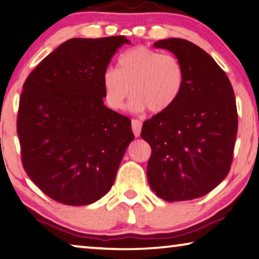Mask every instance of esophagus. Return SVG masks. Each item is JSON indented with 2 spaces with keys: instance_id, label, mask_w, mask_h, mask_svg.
Wrapping results in <instances>:
<instances>
[{
  "instance_id": "1",
  "label": "esophagus",
  "mask_w": 259,
  "mask_h": 259,
  "mask_svg": "<svg viewBox=\"0 0 259 259\" xmlns=\"http://www.w3.org/2000/svg\"><path fill=\"white\" fill-rule=\"evenodd\" d=\"M142 122L139 120H131V128H133V131L135 134V136L138 137L141 135L142 131Z\"/></svg>"
}]
</instances>
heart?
<instances>
[{"label": "heart", "mask_w": 259, "mask_h": 259, "mask_svg": "<svg viewBox=\"0 0 259 259\" xmlns=\"http://www.w3.org/2000/svg\"><path fill=\"white\" fill-rule=\"evenodd\" d=\"M184 79L183 64L178 57L137 46L120 56L118 69L104 71L105 101L110 109L120 110L131 92L130 108L134 112L149 109L152 114H161L178 101Z\"/></svg>", "instance_id": "obj_1"}]
</instances>
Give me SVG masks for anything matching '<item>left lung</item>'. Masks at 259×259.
I'll list each match as a JSON object with an SVG mask.
<instances>
[{"instance_id":"1","label":"left lung","mask_w":259,"mask_h":259,"mask_svg":"<svg viewBox=\"0 0 259 259\" xmlns=\"http://www.w3.org/2000/svg\"><path fill=\"white\" fill-rule=\"evenodd\" d=\"M181 61L186 73L178 101L143 124L151 146L147 181L167 202L199 198L227 176L237 134L234 90L215 61L190 41L169 38L153 44Z\"/></svg>"}]
</instances>
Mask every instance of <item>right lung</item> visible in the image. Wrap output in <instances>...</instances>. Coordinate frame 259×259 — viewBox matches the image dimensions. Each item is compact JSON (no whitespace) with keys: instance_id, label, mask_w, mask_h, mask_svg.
<instances>
[{"instance_id":"right-lung-1","label":"right lung","mask_w":259,"mask_h":259,"mask_svg":"<svg viewBox=\"0 0 259 259\" xmlns=\"http://www.w3.org/2000/svg\"><path fill=\"white\" fill-rule=\"evenodd\" d=\"M124 35L67 40L23 85L17 116L22 163L44 194L71 206L112 188L134 141L129 117L104 105L102 75Z\"/></svg>"}]
</instances>
